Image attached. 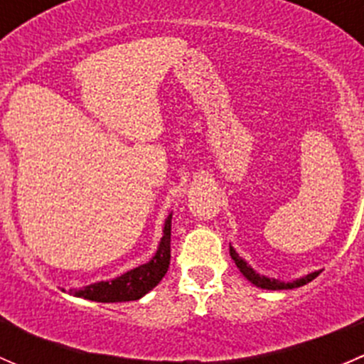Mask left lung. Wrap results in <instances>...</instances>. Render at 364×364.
I'll return each mask as SVG.
<instances>
[{"label":"left lung","instance_id":"obj_1","mask_svg":"<svg viewBox=\"0 0 364 364\" xmlns=\"http://www.w3.org/2000/svg\"><path fill=\"white\" fill-rule=\"evenodd\" d=\"M230 257H232V260L236 262V266L240 267L241 273L245 274V278H247L248 282H252L255 287H260V289H266V291H284V289H296V287H301V285H306L308 282H311L314 278L318 277V273L321 271H314V273L306 274V277L303 278H297V280H292V282H280V280H274V278H267V277H262V274H259L257 271H253L250 266L247 264V260L241 259L240 255H237L236 250H234L232 247H230Z\"/></svg>","mask_w":364,"mask_h":364}]
</instances>
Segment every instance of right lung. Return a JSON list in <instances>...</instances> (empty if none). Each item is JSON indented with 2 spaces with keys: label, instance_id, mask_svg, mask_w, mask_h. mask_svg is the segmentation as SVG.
<instances>
[{
  "label": "right lung",
  "instance_id": "1",
  "mask_svg": "<svg viewBox=\"0 0 364 364\" xmlns=\"http://www.w3.org/2000/svg\"><path fill=\"white\" fill-rule=\"evenodd\" d=\"M171 222L172 215L167 216L164 225V236L155 257L142 266L127 271L121 277L107 282H97L87 287L70 291V294L84 297L98 303H123V301L141 299L153 287L160 284L171 264Z\"/></svg>",
  "mask_w": 364,
  "mask_h": 364
}]
</instances>
